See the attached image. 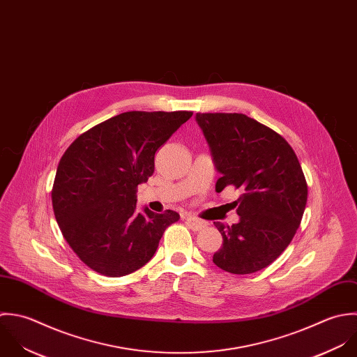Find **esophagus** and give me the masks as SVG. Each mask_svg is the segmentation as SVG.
<instances>
[{"label": "esophagus", "instance_id": "esophagus-1", "mask_svg": "<svg viewBox=\"0 0 357 357\" xmlns=\"http://www.w3.org/2000/svg\"><path fill=\"white\" fill-rule=\"evenodd\" d=\"M185 222H187V225H188L194 231H201L202 229H205V227L208 226L206 222L199 220V219H197V218H194V216H188V218L185 219Z\"/></svg>", "mask_w": 357, "mask_h": 357}]
</instances>
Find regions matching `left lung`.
I'll list each match as a JSON object with an SVG mask.
<instances>
[{"mask_svg": "<svg viewBox=\"0 0 357 357\" xmlns=\"http://www.w3.org/2000/svg\"><path fill=\"white\" fill-rule=\"evenodd\" d=\"M216 169V192L231 185L239 223H215L223 246L213 263L233 274L271 264L295 236L307 202V183L287 139L243 114H197Z\"/></svg>", "mask_w": 357, "mask_h": 357, "instance_id": "8db88e82", "label": "left lung"}]
</instances>
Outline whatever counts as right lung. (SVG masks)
<instances>
[{
	"mask_svg": "<svg viewBox=\"0 0 357 357\" xmlns=\"http://www.w3.org/2000/svg\"><path fill=\"white\" fill-rule=\"evenodd\" d=\"M192 116L190 111H131L80 134L62 155L52 208L77 257L107 277L127 275L151 260L174 211L137 206V187L155 170V152Z\"/></svg>",
	"mask_w": 357,
	"mask_h": 357,
	"instance_id": "obj_1",
	"label": "right lung"
}]
</instances>
